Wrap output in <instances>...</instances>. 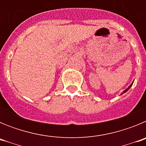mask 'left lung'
<instances>
[{
  "label": "left lung",
  "mask_w": 146,
  "mask_h": 146,
  "mask_svg": "<svg viewBox=\"0 0 146 146\" xmlns=\"http://www.w3.org/2000/svg\"><path fill=\"white\" fill-rule=\"evenodd\" d=\"M131 86H132V83H131V85H130V86H129V87H128V88H126V90H125V91H123V93H122V94H123V93H126V91H128L129 89V88H130V87H131Z\"/></svg>",
  "instance_id": "left-lung-1"
}]
</instances>
